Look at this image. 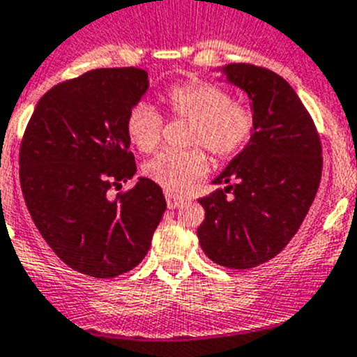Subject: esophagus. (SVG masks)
Segmentation results:
<instances>
[{
	"label": "esophagus",
	"mask_w": 357,
	"mask_h": 357,
	"mask_svg": "<svg viewBox=\"0 0 357 357\" xmlns=\"http://www.w3.org/2000/svg\"><path fill=\"white\" fill-rule=\"evenodd\" d=\"M165 199H167V206L171 208V210H176V208H179L183 202L186 201V199L181 197V195H174V194H171V192H167Z\"/></svg>",
	"instance_id": "1"
}]
</instances>
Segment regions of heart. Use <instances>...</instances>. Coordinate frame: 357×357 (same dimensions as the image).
I'll return each instance as SVG.
<instances>
[{"label":"heart","instance_id":"1","mask_svg":"<svg viewBox=\"0 0 357 357\" xmlns=\"http://www.w3.org/2000/svg\"><path fill=\"white\" fill-rule=\"evenodd\" d=\"M167 108L179 117L192 119L188 144L204 146L218 160H226L247 146L255 131V115L243 102L231 101L224 86L211 82H190L171 86L163 96ZM163 119L147 102H139L126 117V135L142 153L162 140ZM208 171V156L201 147L163 149L144 163V174L169 192L186 190Z\"/></svg>","mask_w":357,"mask_h":357}]
</instances>
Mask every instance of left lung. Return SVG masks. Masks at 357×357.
Returning a JSON list of instances; mask_svg holds the SVG:
<instances>
[{"mask_svg": "<svg viewBox=\"0 0 357 357\" xmlns=\"http://www.w3.org/2000/svg\"><path fill=\"white\" fill-rule=\"evenodd\" d=\"M215 70L220 73L218 82L247 94L255 131L211 181L226 186L199 199L206 213L197 236L211 261L243 271L279 255L298 231L319 190L322 147L287 79L250 63Z\"/></svg>", "mask_w": 357, "mask_h": 357, "instance_id": "1", "label": "left lung"}]
</instances>
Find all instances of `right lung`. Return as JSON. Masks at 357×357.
<instances>
[{
  "instance_id": "add662e5",
  "label": "right lung",
  "mask_w": 357,
  "mask_h": 357,
  "mask_svg": "<svg viewBox=\"0 0 357 357\" xmlns=\"http://www.w3.org/2000/svg\"><path fill=\"white\" fill-rule=\"evenodd\" d=\"M147 89L137 67L92 69L47 91L24 131L19 178L28 211L54 255L92 278L139 265L167 208L147 178L108 195L137 172L126 117Z\"/></svg>"
}]
</instances>
